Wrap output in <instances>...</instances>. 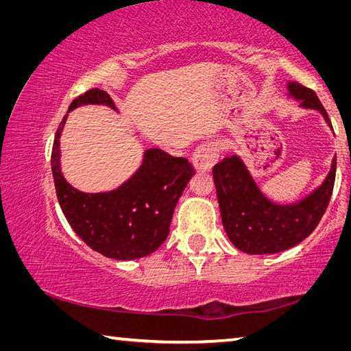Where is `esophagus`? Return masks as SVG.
Returning <instances> with one entry per match:
<instances>
[{
    "label": "esophagus",
    "instance_id": "34e87169",
    "mask_svg": "<svg viewBox=\"0 0 351 351\" xmlns=\"http://www.w3.org/2000/svg\"><path fill=\"white\" fill-rule=\"evenodd\" d=\"M219 148L215 142H207V144H201L192 154V164L198 171H207L213 167V164L218 159Z\"/></svg>",
    "mask_w": 351,
    "mask_h": 351
}]
</instances>
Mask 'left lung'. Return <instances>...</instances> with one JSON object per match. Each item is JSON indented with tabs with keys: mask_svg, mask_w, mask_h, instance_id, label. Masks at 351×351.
Listing matches in <instances>:
<instances>
[{
	"mask_svg": "<svg viewBox=\"0 0 351 351\" xmlns=\"http://www.w3.org/2000/svg\"><path fill=\"white\" fill-rule=\"evenodd\" d=\"M288 96L302 108L316 110L332 130L316 93L288 82ZM226 234L246 254H276L299 245L310 235L330 203L336 176V158L324 182L310 195L291 204H277L261 192L239 154L223 158L212 170Z\"/></svg>",
	"mask_w": 351,
	"mask_h": 351,
	"instance_id": "1",
	"label": "left lung"
}]
</instances>
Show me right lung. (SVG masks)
I'll return each mask as SVG.
<instances>
[{"label": "right lung", "instance_id": "1", "mask_svg": "<svg viewBox=\"0 0 351 351\" xmlns=\"http://www.w3.org/2000/svg\"><path fill=\"white\" fill-rule=\"evenodd\" d=\"M82 105H106L119 111L110 94L99 88L74 99L68 112ZM66 119L68 114L57 128L51 169L71 228L108 258L134 260L156 251L167 239L175 206L195 173L192 164L161 148H148L141 167L122 186L110 192H80L64 180L60 167V136Z\"/></svg>", "mask_w": 351, "mask_h": 351}]
</instances>
